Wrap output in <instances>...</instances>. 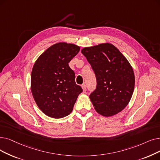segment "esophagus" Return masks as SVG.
I'll return each mask as SVG.
<instances>
[{
    "label": "esophagus",
    "mask_w": 160,
    "mask_h": 160,
    "mask_svg": "<svg viewBox=\"0 0 160 160\" xmlns=\"http://www.w3.org/2000/svg\"><path fill=\"white\" fill-rule=\"evenodd\" d=\"M82 89H83V92H86V85L83 84V85L82 86Z\"/></svg>",
    "instance_id": "1"
}]
</instances>
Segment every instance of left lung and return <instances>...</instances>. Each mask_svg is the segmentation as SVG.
Returning a JSON list of instances; mask_svg holds the SVG:
<instances>
[{
    "instance_id": "8db88e82",
    "label": "left lung",
    "mask_w": 160,
    "mask_h": 160,
    "mask_svg": "<svg viewBox=\"0 0 160 160\" xmlns=\"http://www.w3.org/2000/svg\"><path fill=\"white\" fill-rule=\"evenodd\" d=\"M81 52L96 76V89L89 95L95 110L106 117L121 112L135 87L133 70L127 59L109 43L84 48Z\"/></svg>"
}]
</instances>
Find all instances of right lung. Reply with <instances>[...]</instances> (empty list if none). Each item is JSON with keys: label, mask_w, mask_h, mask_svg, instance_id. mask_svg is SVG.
<instances>
[{"label": "right lung", "mask_w": 160, "mask_h": 160, "mask_svg": "<svg viewBox=\"0 0 160 160\" xmlns=\"http://www.w3.org/2000/svg\"><path fill=\"white\" fill-rule=\"evenodd\" d=\"M79 51L75 44L57 43L48 48L32 67L31 92L38 108L48 116L61 118L70 114L83 91L68 66Z\"/></svg>", "instance_id": "right-lung-1"}]
</instances>
